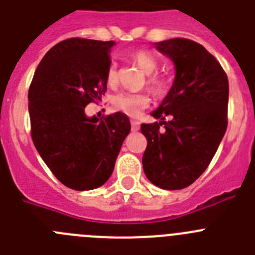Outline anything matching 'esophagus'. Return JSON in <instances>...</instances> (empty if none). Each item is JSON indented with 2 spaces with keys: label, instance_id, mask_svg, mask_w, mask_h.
Listing matches in <instances>:
<instances>
[{
  "label": "esophagus",
  "instance_id": "esophagus-1",
  "mask_svg": "<svg viewBox=\"0 0 255 255\" xmlns=\"http://www.w3.org/2000/svg\"><path fill=\"white\" fill-rule=\"evenodd\" d=\"M140 129V123L136 120H131V130L132 131H137Z\"/></svg>",
  "mask_w": 255,
  "mask_h": 255
}]
</instances>
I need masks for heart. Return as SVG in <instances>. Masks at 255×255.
Masks as SVG:
<instances>
[{
	"instance_id": "obj_1",
	"label": "heart",
	"mask_w": 255,
	"mask_h": 255,
	"mask_svg": "<svg viewBox=\"0 0 255 255\" xmlns=\"http://www.w3.org/2000/svg\"><path fill=\"white\" fill-rule=\"evenodd\" d=\"M130 59L146 74V85L155 95L161 96L168 91V79L155 72L159 67V62L150 51L137 48L130 53ZM106 81L110 86H114L118 81V70L114 61L109 64L106 70ZM149 105L150 96L146 93H119L113 99L114 109L131 118L139 116Z\"/></svg>"
}]
</instances>
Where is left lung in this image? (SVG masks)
Here are the masks:
<instances>
[{
	"instance_id": "1",
	"label": "left lung",
	"mask_w": 255,
	"mask_h": 255,
	"mask_svg": "<svg viewBox=\"0 0 255 255\" xmlns=\"http://www.w3.org/2000/svg\"><path fill=\"white\" fill-rule=\"evenodd\" d=\"M155 47L173 60L176 76L151 114L161 121L141 124L147 140L142 168L154 185L179 190L204 173L224 136L229 82L218 60L195 41L170 38Z\"/></svg>"
}]
</instances>
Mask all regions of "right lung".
<instances>
[{"instance_id": "1", "label": "right lung", "mask_w": 255, "mask_h": 255, "mask_svg": "<svg viewBox=\"0 0 255 255\" xmlns=\"http://www.w3.org/2000/svg\"><path fill=\"white\" fill-rule=\"evenodd\" d=\"M113 45L81 37L61 41L41 60L28 90L33 144L53 175L74 190L108 181L130 132L123 113L85 115V108L106 93Z\"/></svg>"}]
</instances>
